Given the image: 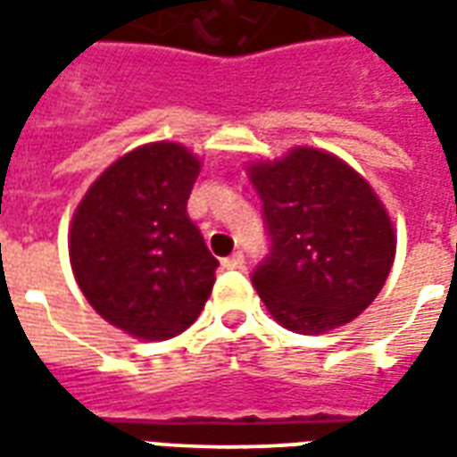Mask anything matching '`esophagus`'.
I'll return each mask as SVG.
<instances>
[{
    "mask_svg": "<svg viewBox=\"0 0 457 457\" xmlns=\"http://www.w3.org/2000/svg\"><path fill=\"white\" fill-rule=\"evenodd\" d=\"M222 267H225V269H242V267H245V254H242V252H235L232 257L222 259Z\"/></svg>",
    "mask_w": 457,
    "mask_h": 457,
    "instance_id": "esophagus-1",
    "label": "esophagus"
}]
</instances>
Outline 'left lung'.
Listing matches in <instances>:
<instances>
[{
    "label": "left lung",
    "mask_w": 457,
    "mask_h": 457,
    "mask_svg": "<svg viewBox=\"0 0 457 457\" xmlns=\"http://www.w3.org/2000/svg\"><path fill=\"white\" fill-rule=\"evenodd\" d=\"M262 198L269 254L252 284L278 323L318 336L372 303L396 252L392 220L370 183L311 146L249 166Z\"/></svg>",
    "instance_id": "left-lung-1"
}]
</instances>
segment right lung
<instances>
[{
	"label": "right lung",
	"instance_id": "add662e5",
	"mask_svg": "<svg viewBox=\"0 0 457 457\" xmlns=\"http://www.w3.org/2000/svg\"><path fill=\"white\" fill-rule=\"evenodd\" d=\"M200 161L156 141L124 154L95 180L71 225L75 281L100 316L139 340L193 326L218 259L188 218Z\"/></svg>",
	"mask_w": 457,
	"mask_h": 457
}]
</instances>
